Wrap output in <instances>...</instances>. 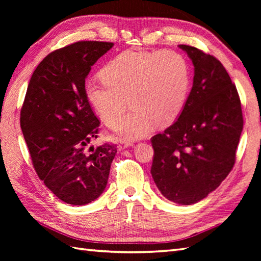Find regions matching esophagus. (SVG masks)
I'll return each mask as SVG.
<instances>
[{"mask_svg":"<svg viewBox=\"0 0 261 261\" xmlns=\"http://www.w3.org/2000/svg\"><path fill=\"white\" fill-rule=\"evenodd\" d=\"M130 146H132V142H127L124 140H121L118 145V149L119 150H124L125 148H129Z\"/></svg>","mask_w":261,"mask_h":261,"instance_id":"1","label":"esophagus"}]
</instances>
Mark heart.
<instances>
[{"label": "heart", "mask_w": 261, "mask_h": 261, "mask_svg": "<svg viewBox=\"0 0 261 261\" xmlns=\"http://www.w3.org/2000/svg\"><path fill=\"white\" fill-rule=\"evenodd\" d=\"M101 77L103 83L87 85V97L105 123L116 121L114 130L127 139L146 136L153 122L176 119L190 88L187 62L170 50L123 51L104 66ZM129 102L134 108L120 120Z\"/></svg>", "instance_id": "heart-1"}]
</instances>
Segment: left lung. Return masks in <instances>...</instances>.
<instances>
[{"label": "left lung", "mask_w": 261, "mask_h": 261, "mask_svg": "<svg viewBox=\"0 0 261 261\" xmlns=\"http://www.w3.org/2000/svg\"><path fill=\"white\" fill-rule=\"evenodd\" d=\"M178 47L194 65L193 86L178 119L151 138V175L166 198L191 205L233 168L243 118L237 87L220 60L195 47Z\"/></svg>", "instance_id": "8db88e82"}]
</instances>
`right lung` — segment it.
I'll return each mask as SVG.
<instances>
[{"label": "right lung", "instance_id": "add662e5", "mask_svg": "<svg viewBox=\"0 0 261 261\" xmlns=\"http://www.w3.org/2000/svg\"><path fill=\"white\" fill-rule=\"evenodd\" d=\"M113 42L79 41L57 49L33 71L20 124L36 173L63 202L85 205L108 184L116 146L94 147L99 120L85 90L92 66Z\"/></svg>", "mask_w": 261, "mask_h": 261}]
</instances>
